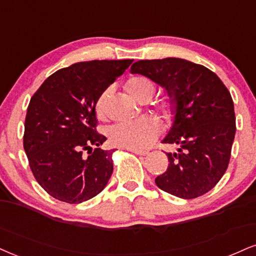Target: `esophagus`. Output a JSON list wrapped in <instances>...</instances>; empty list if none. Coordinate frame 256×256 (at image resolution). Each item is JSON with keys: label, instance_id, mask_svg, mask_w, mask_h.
<instances>
[{"label": "esophagus", "instance_id": "esophagus-1", "mask_svg": "<svg viewBox=\"0 0 256 256\" xmlns=\"http://www.w3.org/2000/svg\"><path fill=\"white\" fill-rule=\"evenodd\" d=\"M130 152H132L134 154H136V155H142V156H146L149 155V152H146V150H137V149H130Z\"/></svg>", "mask_w": 256, "mask_h": 256}]
</instances>
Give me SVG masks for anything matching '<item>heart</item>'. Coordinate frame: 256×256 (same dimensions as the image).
Listing matches in <instances>:
<instances>
[{"label": "heart", "instance_id": "obj_1", "mask_svg": "<svg viewBox=\"0 0 256 256\" xmlns=\"http://www.w3.org/2000/svg\"><path fill=\"white\" fill-rule=\"evenodd\" d=\"M128 94L137 100L144 98H152L155 92V84L150 78L146 76H136L132 78L126 84ZM110 90L106 89L100 95L96 101V112L100 116L104 114L107 98ZM168 114L172 110L168 108ZM160 134V124L156 119L144 116L130 122H122L110 126L108 130V140L113 146L126 148V149H146L155 142Z\"/></svg>", "mask_w": 256, "mask_h": 256}]
</instances>
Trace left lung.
<instances>
[{
  "instance_id": "obj_1",
  "label": "left lung",
  "mask_w": 256,
  "mask_h": 256,
  "mask_svg": "<svg viewBox=\"0 0 256 256\" xmlns=\"http://www.w3.org/2000/svg\"><path fill=\"white\" fill-rule=\"evenodd\" d=\"M130 72L150 78L170 98L173 122L162 143L176 152H167L168 168L156 184L182 199L205 194L229 164L236 132L229 90L210 69L181 58L138 60Z\"/></svg>"
}]
</instances>
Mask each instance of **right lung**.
Wrapping results in <instances>:
<instances>
[{
  "label": "right lung",
  "instance_id": "add662e5",
  "mask_svg": "<svg viewBox=\"0 0 256 256\" xmlns=\"http://www.w3.org/2000/svg\"><path fill=\"white\" fill-rule=\"evenodd\" d=\"M132 62L75 63L48 76L30 98L24 148L36 180L54 198L80 204L106 187L112 152L98 148L106 137L95 131V106ZM86 150L88 156L82 155Z\"/></svg>",
  "mask_w": 256,
  "mask_h": 256
}]
</instances>
